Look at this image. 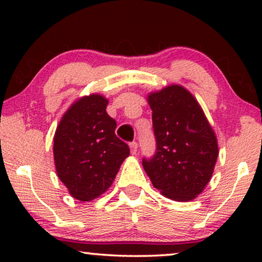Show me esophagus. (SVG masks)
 Returning <instances> with one entry per match:
<instances>
[{
    "instance_id": "34e87169",
    "label": "esophagus",
    "mask_w": 262,
    "mask_h": 262,
    "mask_svg": "<svg viewBox=\"0 0 262 262\" xmlns=\"http://www.w3.org/2000/svg\"><path fill=\"white\" fill-rule=\"evenodd\" d=\"M129 148H130L132 154H133V155L137 154V151H138V143H137V141H132V143L129 144Z\"/></svg>"
}]
</instances>
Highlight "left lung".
<instances>
[{
    "label": "left lung",
    "instance_id": "obj_1",
    "mask_svg": "<svg viewBox=\"0 0 262 262\" xmlns=\"http://www.w3.org/2000/svg\"><path fill=\"white\" fill-rule=\"evenodd\" d=\"M156 152L143 159L152 186L170 200L186 202L203 191L218 158L214 130L196 98L170 85L148 95Z\"/></svg>",
    "mask_w": 262,
    "mask_h": 262
}]
</instances>
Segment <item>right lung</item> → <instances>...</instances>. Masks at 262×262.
Instances as JSON below:
<instances>
[{
	"label": "right lung",
	"mask_w": 262,
	"mask_h": 262,
	"mask_svg": "<svg viewBox=\"0 0 262 262\" xmlns=\"http://www.w3.org/2000/svg\"><path fill=\"white\" fill-rule=\"evenodd\" d=\"M108 100L83 96L64 113L54 135L56 173L69 193L90 202L111 187L129 146L117 138V123L106 112Z\"/></svg>",
	"instance_id": "1"
}]
</instances>
